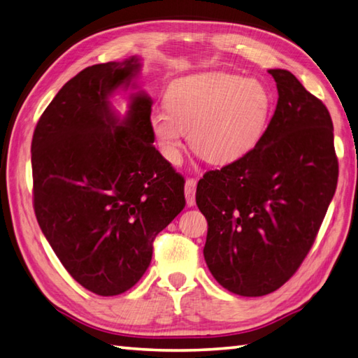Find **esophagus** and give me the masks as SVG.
<instances>
[{"instance_id":"obj_1","label":"esophagus","mask_w":358,"mask_h":358,"mask_svg":"<svg viewBox=\"0 0 358 358\" xmlns=\"http://www.w3.org/2000/svg\"><path fill=\"white\" fill-rule=\"evenodd\" d=\"M195 187H196V180L195 178H187L185 194H186V201H187L189 206H194V204H195Z\"/></svg>"}]
</instances>
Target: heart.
I'll return each instance as SVG.
<instances>
[{"label": "heart", "instance_id": "1", "mask_svg": "<svg viewBox=\"0 0 358 358\" xmlns=\"http://www.w3.org/2000/svg\"><path fill=\"white\" fill-rule=\"evenodd\" d=\"M271 95L260 81L209 72L175 81L166 109L152 110L150 131L164 159L177 164L186 134L204 162L231 164L252 150L264 134Z\"/></svg>", "mask_w": 358, "mask_h": 358}]
</instances>
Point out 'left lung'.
Returning <instances> with one entry per match:
<instances>
[{
  "label": "left lung",
  "instance_id": "1",
  "mask_svg": "<svg viewBox=\"0 0 358 358\" xmlns=\"http://www.w3.org/2000/svg\"><path fill=\"white\" fill-rule=\"evenodd\" d=\"M278 101L257 146L203 175V254L227 291L262 296L291 278L313 248L336 194L338 162L326 106L294 75L271 69Z\"/></svg>",
  "mask_w": 358,
  "mask_h": 358
}]
</instances>
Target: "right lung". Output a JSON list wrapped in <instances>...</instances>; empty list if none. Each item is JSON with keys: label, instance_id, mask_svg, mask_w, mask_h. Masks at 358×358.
<instances>
[{"label": "right lung", "instance_id": "obj_1", "mask_svg": "<svg viewBox=\"0 0 358 358\" xmlns=\"http://www.w3.org/2000/svg\"><path fill=\"white\" fill-rule=\"evenodd\" d=\"M138 57L86 67L50 101L32 138L34 209L73 280L96 295L126 292L149 268L154 240L183 210L185 178L155 149L152 100L135 87Z\"/></svg>", "mask_w": 358, "mask_h": 358}]
</instances>
